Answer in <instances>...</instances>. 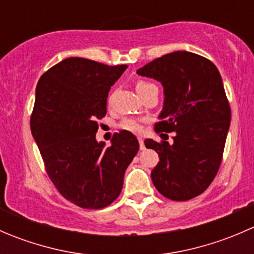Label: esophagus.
Listing matches in <instances>:
<instances>
[{
	"label": "esophagus",
	"instance_id": "obj_1",
	"mask_svg": "<svg viewBox=\"0 0 254 254\" xmlns=\"http://www.w3.org/2000/svg\"><path fill=\"white\" fill-rule=\"evenodd\" d=\"M139 143H140V150H145V143H143V140L142 137H139Z\"/></svg>",
	"mask_w": 254,
	"mask_h": 254
}]
</instances>
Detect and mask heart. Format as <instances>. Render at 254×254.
Returning a JSON list of instances; mask_svg holds the SVG:
<instances>
[{
	"instance_id": "b5f03b06",
	"label": "heart",
	"mask_w": 254,
	"mask_h": 254,
	"mask_svg": "<svg viewBox=\"0 0 254 254\" xmlns=\"http://www.w3.org/2000/svg\"><path fill=\"white\" fill-rule=\"evenodd\" d=\"M148 86H152V84L148 83V82H145V81H137L136 82L137 93H140V92L143 91V89L147 88ZM142 124H143L142 119L127 117L119 123V127L122 130H125V131L132 132V134H139V132L142 131Z\"/></svg>"
}]
</instances>
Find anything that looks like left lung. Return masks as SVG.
Here are the masks:
<instances>
[{"instance_id":"8db88e82","label":"left lung","mask_w":254,"mask_h":254,"mask_svg":"<svg viewBox=\"0 0 254 254\" xmlns=\"http://www.w3.org/2000/svg\"><path fill=\"white\" fill-rule=\"evenodd\" d=\"M137 73L165 88L157 132H173V142L145 140L158 153L153 186L167 199L184 201L205 191L217 175L231 122V108L216 66L189 51L155 59Z\"/></svg>"}]
</instances>
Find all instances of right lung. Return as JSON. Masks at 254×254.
Listing matches in <instances>:
<instances>
[{
	"label": "right lung",
	"instance_id": "obj_1",
	"mask_svg": "<svg viewBox=\"0 0 254 254\" xmlns=\"http://www.w3.org/2000/svg\"><path fill=\"white\" fill-rule=\"evenodd\" d=\"M127 67L68 58L37 84L30 130L45 171L59 193L83 209L111 205L139 151L137 139L125 130L113 135L111 146L96 140L109 89Z\"/></svg>",
	"mask_w": 254,
	"mask_h": 254
}]
</instances>
